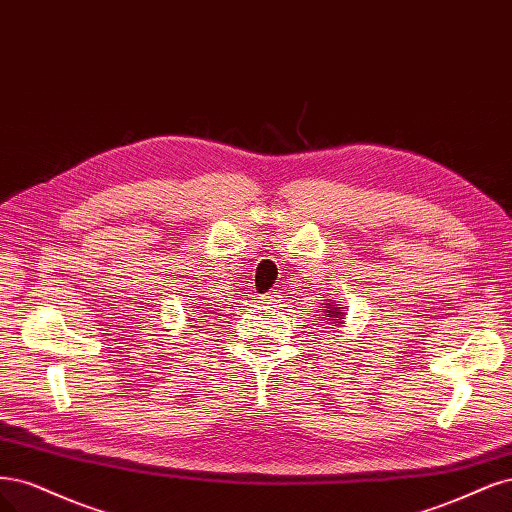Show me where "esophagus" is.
Wrapping results in <instances>:
<instances>
[{"label": "esophagus", "instance_id": "1", "mask_svg": "<svg viewBox=\"0 0 512 512\" xmlns=\"http://www.w3.org/2000/svg\"><path fill=\"white\" fill-rule=\"evenodd\" d=\"M263 302L270 304V306H280V302H283V295H280L276 289H272V291L263 295Z\"/></svg>", "mask_w": 512, "mask_h": 512}]
</instances>
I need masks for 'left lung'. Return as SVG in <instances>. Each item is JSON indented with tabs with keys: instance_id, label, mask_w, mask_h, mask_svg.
Masks as SVG:
<instances>
[{
	"instance_id": "left-lung-1",
	"label": "left lung",
	"mask_w": 512,
	"mask_h": 512,
	"mask_svg": "<svg viewBox=\"0 0 512 512\" xmlns=\"http://www.w3.org/2000/svg\"><path fill=\"white\" fill-rule=\"evenodd\" d=\"M325 312H329V315H327V317H329V321L342 323L340 319L344 317V312H340V304H334V302H332V304H327V306H325ZM323 317H325V315H323Z\"/></svg>"
}]
</instances>
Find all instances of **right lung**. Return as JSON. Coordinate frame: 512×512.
<instances>
[{"label": "right lung", "instance_id": "right-lung-1", "mask_svg": "<svg viewBox=\"0 0 512 512\" xmlns=\"http://www.w3.org/2000/svg\"><path fill=\"white\" fill-rule=\"evenodd\" d=\"M193 312H197V310H193ZM204 315H208V312H204Z\"/></svg>", "mask_w": 512, "mask_h": 512}]
</instances>
